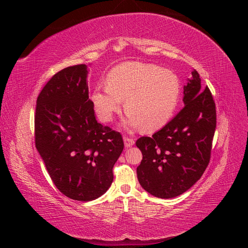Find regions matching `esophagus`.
I'll use <instances>...</instances> for the list:
<instances>
[{
	"instance_id": "1",
	"label": "esophagus",
	"mask_w": 248,
	"mask_h": 248,
	"mask_svg": "<svg viewBox=\"0 0 248 248\" xmlns=\"http://www.w3.org/2000/svg\"><path fill=\"white\" fill-rule=\"evenodd\" d=\"M134 142H136V140H134L133 139L124 138V144H125V147H126V148H130L131 146L134 145Z\"/></svg>"
}]
</instances>
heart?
<instances>
[{
  "label": "heart",
  "instance_id": "1",
  "mask_svg": "<svg viewBox=\"0 0 248 248\" xmlns=\"http://www.w3.org/2000/svg\"><path fill=\"white\" fill-rule=\"evenodd\" d=\"M181 94L176 74L159 66L126 62L108 76L107 86L97 87L92 102L99 119L110 122L122 108L128 111L124 126L146 132L160 129L174 115Z\"/></svg>",
  "mask_w": 248,
  "mask_h": 248
}]
</instances>
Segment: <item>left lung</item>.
I'll return each instance as SVG.
<instances>
[{"label":"left lung","instance_id":"1","mask_svg":"<svg viewBox=\"0 0 248 248\" xmlns=\"http://www.w3.org/2000/svg\"><path fill=\"white\" fill-rule=\"evenodd\" d=\"M184 86V108L152 138L137 140L142 159L137 169L139 182L160 199L180 196L204 174L211 155L216 109L209 88L202 91L200 74Z\"/></svg>","mask_w":248,"mask_h":248}]
</instances>
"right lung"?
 Masks as SVG:
<instances>
[{"instance_id":"1","label":"right lung","mask_w":248,"mask_h":248,"mask_svg":"<svg viewBox=\"0 0 248 248\" xmlns=\"http://www.w3.org/2000/svg\"><path fill=\"white\" fill-rule=\"evenodd\" d=\"M87 78L85 64L56 73L37 98L35 114L36 148L52 182L81 202L107 192L124 148L121 134L97 122Z\"/></svg>"}]
</instances>
